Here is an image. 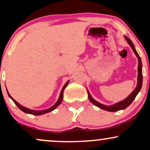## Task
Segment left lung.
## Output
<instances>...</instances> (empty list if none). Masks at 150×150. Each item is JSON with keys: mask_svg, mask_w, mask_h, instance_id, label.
<instances>
[{"mask_svg": "<svg viewBox=\"0 0 150 150\" xmlns=\"http://www.w3.org/2000/svg\"><path fill=\"white\" fill-rule=\"evenodd\" d=\"M125 39L127 40L128 43H129V44L130 45V46L131 47V48H132L133 51L134 52L135 54L136 55V57H138V84H137V86H136V89H135L134 91H133V92L131 93V94H130L129 96H128L127 98L125 99V100H123V101L120 102V103H116V104L113 105H110V106L104 105L100 104V103H99L98 102L96 101L94 99L92 98V97L91 96V95H90V93H89V91H87L88 96H89V99L90 101L92 103L93 105H95L96 106H97V107L100 108V109L105 110H107V111H109V112H117V111L120 110H124V109H125V108H127L128 106H129L131 104V103L133 101V100H134L135 98H136L137 94H138L139 91H140V89H141V87H142V62H141V59H140V56H139V54H138V52H136V49H135V47H134V45H133V42H131V40H130L128 37H127V36H125Z\"/></svg>", "mask_w": 150, "mask_h": 150, "instance_id": "obj_1", "label": "left lung"}]
</instances>
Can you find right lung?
<instances>
[{
    "mask_svg": "<svg viewBox=\"0 0 150 150\" xmlns=\"http://www.w3.org/2000/svg\"><path fill=\"white\" fill-rule=\"evenodd\" d=\"M68 82H68H68H66V84H65V85H64V87H63V89H62V90H61V91L60 96H59V100H57V102L56 103H55L54 105L52 106V107L48 108V109H47V110H40V111H38V110H30V109H28V108H24V107H23V106L21 105L20 104L18 103H17V101H15V100H14V99L12 98L11 96L9 94L8 90H7V91H8V93L9 96H10V98H12V100H13L14 103L17 105V107L19 108V109L21 110H22V111L23 112L28 113V114H31V115H40L45 114V113L50 112L54 110L55 108H57V107H58V106H59V105H60V103H61V101H62V100H63V98H64V91L65 88H66V86H67L68 84Z\"/></svg>",
    "mask_w": 150,
    "mask_h": 150,
    "instance_id": "add662e5",
    "label": "right lung"
}]
</instances>
